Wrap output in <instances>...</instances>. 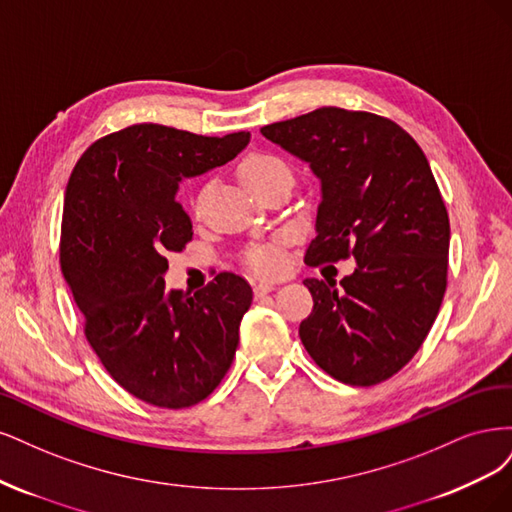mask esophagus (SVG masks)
I'll return each mask as SVG.
<instances>
[{
	"label": "esophagus",
	"instance_id": "obj_1",
	"mask_svg": "<svg viewBox=\"0 0 512 512\" xmlns=\"http://www.w3.org/2000/svg\"><path fill=\"white\" fill-rule=\"evenodd\" d=\"M274 289H276V285H272V283H257V285L253 287L257 298H261V295H266V293H270V291H274Z\"/></svg>",
	"mask_w": 512,
	"mask_h": 512
}]
</instances>
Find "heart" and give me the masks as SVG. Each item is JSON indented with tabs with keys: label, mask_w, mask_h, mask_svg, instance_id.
<instances>
[{
	"label": "heart",
	"mask_w": 512,
	"mask_h": 512,
	"mask_svg": "<svg viewBox=\"0 0 512 512\" xmlns=\"http://www.w3.org/2000/svg\"><path fill=\"white\" fill-rule=\"evenodd\" d=\"M238 174L242 178V183L249 187L253 193L263 189V187H268V185H276V183L293 185V172H291V168L287 166L283 159L272 155V153H251V155H246L240 161ZM204 195H206V189H202L200 193H197L193 210L200 208ZM246 266H249L255 274L272 276V274L280 272V268H283V257L278 255L276 244L259 246V249H253V251H249V255H246Z\"/></svg>",
	"instance_id": "obj_1"
}]
</instances>
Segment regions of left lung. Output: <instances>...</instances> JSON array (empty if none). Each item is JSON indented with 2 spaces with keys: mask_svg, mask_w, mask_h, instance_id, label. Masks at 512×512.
Listing matches in <instances>:
<instances>
[{
  "mask_svg": "<svg viewBox=\"0 0 512 512\" xmlns=\"http://www.w3.org/2000/svg\"><path fill=\"white\" fill-rule=\"evenodd\" d=\"M321 178L308 266L353 257L340 280L306 278L310 317L300 338L336 381L370 387L421 349L447 291L449 212L421 146L391 119L317 108L261 127Z\"/></svg>",
  "mask_w": 512,
  "mask_h": 512,
  "instance_id": "obj_1",
  "label": "left lung"
}]
</instances>
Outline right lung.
<instances>
[{
  "label": "right lung",
  "instance_id": "obj_1",
  "mask_svg": "<svg viewBox=\"0 0 512 512\" xmlns=\"http://www.w3.org/2000/svg\"><path fill=\"white\" fill-rule=\"evenodd\" d=\"M249 131L197 136L138 123L95 140L63 197L59 263L106 372L138 400L189 408L219 387L251 308V285L221 272L195 295L166 291L168 255L193 238L178 183L234 159Z\"/></svg>",
  "mask_w": 512,
  "mask_h": 512
}]
</instances>
